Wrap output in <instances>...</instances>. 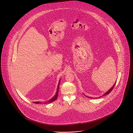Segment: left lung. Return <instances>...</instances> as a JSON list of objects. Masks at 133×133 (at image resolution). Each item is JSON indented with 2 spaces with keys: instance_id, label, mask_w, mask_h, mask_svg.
<instances>
[{
  "instance_id": "obj_1",
  "label": "left lung",
  "mask_w": 133,
  "mask_h": 133,
  "mask_svg": "<svg viewBox=\"0 0 133 133\" xmlns=\"http://www.w3.org/2000/svg\"><path fill=\"white\" fill-rule=\"evenodd\" d=\"M115 84H116V83L114 84V85L112 86V87H111V88H110V89H109V90L108 91H107L106 92H105V93L104 94V96H105V95H108V94H109V93L111 92V91L112 90V89L114 88V87ZM104 95H103V96H104ZM88 98H91V97H88Z\"/></svg>"
}]
</instances>
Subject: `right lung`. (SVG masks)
<instances>
[{"label": "right lung", "instance_id": "obj_1", "mask_svg": "<svg viewBox=\"0 0 133 133\" xmlns=\"http://www.w3.org/2000/svg\"><path fill=\"white\" fill-rule=\"evenodd\" d=\"M60 82H61V79L59 80V82L58 83V86H57V91H56V95H55L51 98L50 99L49 101H47V102H44V104H47V103H51L52 102H53L54 101H55V100H56L57 98V96H58V90H59V84H60ZM34 103L35 104H39V103H41L40 102H34Z\"/></svg>", "mask_w": 133, "mask_h": 133}]
</instances>
